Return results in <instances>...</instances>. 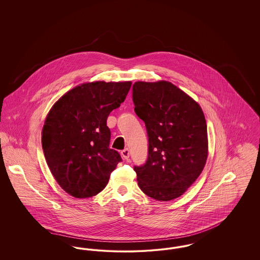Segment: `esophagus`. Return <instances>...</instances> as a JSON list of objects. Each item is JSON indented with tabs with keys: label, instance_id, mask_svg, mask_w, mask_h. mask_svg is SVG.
Segmentation results:
<instances>
[{
	"label": "esophagus",
	"instance_id": "obj_1",
	"mask_svg": "<svg viewBox=\"0 0 260 260\" xmlns=\"http://www.w3.org/2000/svg\"><path fill=\"white\" fill-rule=\"evenodd\" d=\"M121 154H122V156H123L124 160H128V158H129V151H128V149H124V150L121 152Z\"/></svg>",
	"mask_w": 260,
	"mask_h": 260
}]
</instances>
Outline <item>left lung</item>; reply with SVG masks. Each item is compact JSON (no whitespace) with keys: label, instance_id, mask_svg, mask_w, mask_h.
<instances>
[{"label":"left lung","instance_id":"1","mask_svg":"<svg viewBox=\"0 0 260 260\" xmlns=\"http://www.w3.org/2000/svg\"><path fill=\"white\" fill-rule=\"evenodd\" d=\"M133 100L148 136L147 161L134 167L138 186L157 201L178 198L198 178L208 158L203 110L167 81L136 82Z\"/></svg>","mask_w":260,"mask_h":260}]
</instances>
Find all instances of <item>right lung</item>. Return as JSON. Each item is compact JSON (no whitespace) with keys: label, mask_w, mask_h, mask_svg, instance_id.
<instances>
[{"label":"right lung","mask_w":260,"mask_h":260,"mask_svg":"<svg viewBox=\"0 0 260 260\" xmlns=\"http://www.w3.org/2000/svg\"><path fill=\"white\" fill-rule=\"evenodd\" d=\"M132 82L87 83L72 88L49 112L42 132L47 164L62 189L75 198L98 195L122 161L109 148L107 118L120 107Z\"/></svg>","instance_id":"obj_1"}]
</instances>
